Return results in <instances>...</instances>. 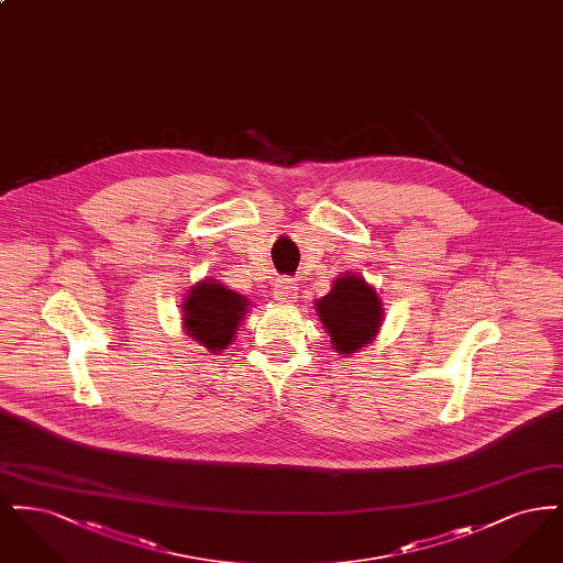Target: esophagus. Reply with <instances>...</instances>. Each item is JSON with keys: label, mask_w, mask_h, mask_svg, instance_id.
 <instances>
[{"label": "esophagus", "mask_w": 563, "mask_h": 563, "mask_svg": "<svg viewBox=\"0 0 563 563\" xmlns=\"http://www.w3.org/2000/svg\"><path fill=\"white\" fill-rule=\"evenodd\" d=\"M274 297L278 303H295L297 301V285L291 278H278L274 285Z\"/></svg>", "instance_id": "obj_1"}]
</instances>
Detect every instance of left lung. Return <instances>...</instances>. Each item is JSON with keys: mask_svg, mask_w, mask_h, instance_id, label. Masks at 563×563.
<instances>
[{"mask_svg": "<svg viewBox=\"0 0 563 563\" xmlns=\"http://www.w3.org/2000/svg\"><path fill=\"white\" fill-rule=\"evenodd\" d=\"M314 310L331 346L344 356L372 344L384 321L379 295L354 272H342L331 283V291L314 301Z\"/></svg>", "mask_w": 563, "mask_h": 563, "instance_id": "8db88e82", "label": "left lung"}]
</instances>
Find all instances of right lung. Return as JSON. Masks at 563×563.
Listing matches in <instances>:
<instances>
[{"mask_svg": "<svg viewBox=\"0 0 563 563\" xmlns=\"http://www.w3.org/2000/svg\"><path fill=\"white\" fill-rule=\"evenodd\" d=\"M251 301L221 285L205 278L188 289L181 303V324L186 335L200 346L221 354L236 340V331L246 319Z\"/></svg>", "mask_w": 563, "mask_h": 563, "instance_id": "add662e5", "label": "right lung"}]
</instances>
